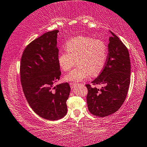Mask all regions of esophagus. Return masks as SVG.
I'll return each mask as SVG.
<instances>
[{
    "instance_id": "esophagus-1",
    "label": "esophagus",
    "mask_w": 147,
    "mask_h": 147,
    "mask_svg": "<svg viewBox=\"0 0 147 147\" xmlns=\"http://www.w3.org/2000/svg\"><path fill=\"white\" fill-rule=\"evenodd\" d=\"M76 85H77V83H74V82L69 83V85H70L71 89H74V88L76 87Z\"/></svg>"
}]
</instances>
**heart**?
<instances>
[{
  "label": "heart",
  "mask_w": 147,
  "mask_h": 147,
  "mask_svg": "<svg viewBox=\"0 0 147 147\" xmlns=\"http://www.w3.org/2000/svg\"><path fill=\"white\" fill-rule=\"evenodd\" d=\"M65 47L66 51H60L57 56L60 68L68 71L76 59L78 65L65 76L66 81H81L89 75L96 76L105 66L108 49L102 40L80 36L67 40Z\"/></svg>",
  "instance_id": "heart-1"
}]
</instances>
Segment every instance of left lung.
I'll return each instance as SVG.
<instances>
[{
  "label": "left lung",
  "mask_w": 147,
  "mask_h": 147,
  "mask_svg": "<svg viewBox=\"0 0 147 147\" xmlns=\"http://www.w3.org/2000/svg\"><path fill=\"white\" fill-rule=\"evenodd\" d=\"M108 55L100 75L92 85H105L99 90L87 84V102L89 112L98 117L108 116L121 107L130 84L131 63L128 49L117 36L110 31Z\"/></svg>",
  "instance_id": "1"
}]
</instances>
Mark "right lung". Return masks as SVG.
Here are the masks:
<instances>
[{
	"label": "right lung",
	"mask_w": 147,
	"mask_h": 147,
	"mask_svg": "<svg viewBox=\"0 0 147 147\" xmlns=\"http://www.w3.org/2000/svg\"><path fill=\"white\" fill-rule=\"evenodd\" d=\"M58 32L49 31L27 45L20 63V80L27 101L36 114L52 121L66 116L71 90L68 83L53 87L61 75Z\"/></svg>",
	"instance_id": "1"
}]
</instances>
